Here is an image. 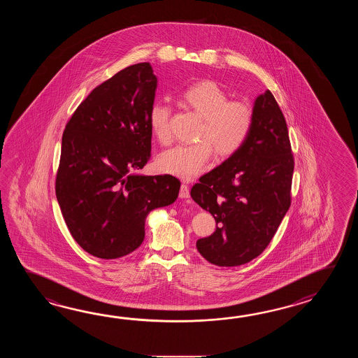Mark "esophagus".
Segmentation results:
<instances>
[{"label": "esophagus", "mask_w": 358, "mask_h": 358, "mask_svg": "<svg viewBox=\"0 0 358 358\" xmlns=\"http://www.w3.org/2000/svg\"><path fill=\"white\" fill-rule=\"evenodd\" d=\"M189 187H188V184L182 182V185H180V192H179V197L189 198Z\"/></svg>", "instance_id": "obj_1"}]
</instances>
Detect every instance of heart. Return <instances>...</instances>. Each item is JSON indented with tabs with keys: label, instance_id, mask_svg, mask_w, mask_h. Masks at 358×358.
<instances>
[{
	"label": "heart",
	"instance_id": "1",
	"mask_svg": "<svg viewBox=\"0 0 358 358\" xmlns=\"http://www.w3.org/2000/svg\"><path fill=\"white\" fill-rule=\"evenodd\" d=\"M185 106L201 117L196 131L197 142L178 145L157 157L162 173L190 180L205 170L213 156L229 157L245 143L253 127V108L250 103L230 99L228 92L213 80H199L180 93ZM170 107L155 102L148 111V122L153 137L166 145L171 139L169 128Z\"/></svg>",
	"mask_w": 358,
	"mask_h": 358
}]
</instances>
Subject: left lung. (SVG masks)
<instances>
[{"label": "left lung", "mask_w": 358, "mask_h": 358, "mask_svg": "<svg viewBox=\"0 0 358 358\" xmlns=\"http://www.w3.org/2000/svg\"><path fill=\"white\" fill-rule=\"evenodd\" d=\"M245 143L220 166L199 178L190 196L216 221L197 250L216 266L256 259L274 238L290 207L294 157L287 122L273 93L259 94Z\"/></svg>", "instance_id": "left-lung-1"}]
</instances>
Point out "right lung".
<instances>
[{"label":"right lung","instance_id":"obj_1","mask_svg":"<svg viewBox=\"0 0 358 358\" xmlns=\"http://www.w3.org/2000/svg\"><path fill=\"white\" fill-rule=\"evenodd\" d=\"M156 88L148 62L122 69L87 96L64 130L56 197L70 234L94 257L136 251L145 216L179 194L176 176L133 173L151 157Z\"/></svg>","mask_w":358,"mask_h":358}]
</instances>
